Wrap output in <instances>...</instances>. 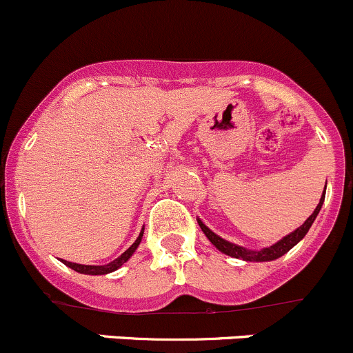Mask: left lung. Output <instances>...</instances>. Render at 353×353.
I'll return each instance as SVG.
<instances>
[{
	"label": "left lung",
	"mask_w": 353,
	"mask_h": 353,
	"mask_svg": "<svg viewBox=\"0 0 353 353\" xmlns=\"http://www.w3.org/2000/svg\"><path fill=\"white\" fill-rule=\"evenodd\" d=\"M323 201H325V192H323V198H321L320 203H318L316 210L313 211V214H311V216L307 218V220L304 221V223L299 226L298 230H294V232H292V233H289L288 236H284L283 240H279V242H277V243H274L272 247L262 248V250H247V248L239 247V245L226 242V240L221 239V236H218L216 233L211 232V230L208 228V226L203 223L201 220H198V223H199V226H201L203 232H205V235L208 236V240H210V242L213 243L214 247L218 248V250L223 252V254L232 255V257H235V259H243V261H248V262H252V261H255V262H267V261H274V259H279L281 255H284L285 252L291 250V248L294 247V245L298 243L304 235H306L307 230H310V226L313 225L314 218H316L318 213H320Z\"/></svg>",
	"instance_id": "1"
}]
</instances>
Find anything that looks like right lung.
<instances>
[{
	"label": "right lung",
	"mask_w": 353,
	"mask_h": 353,
	"mask_svg": "<svg viewBox=\"0 0 353 353\" xmlns=\"http://www.w3.org/2000/svg\"><path fill=\"white\" fill-rule=\"evenodd\" d=\"M142 236H143V230L140 232L139 239L133 242L132 247L128 248V250H125L123 254L120 255L118 259H114L113 262H110V264L106 265H81V264H74V262H68V261H62L65 265L70 267L72 270H76V272H81V274H89V276H103V274H108V272H113V270H117L118 267H121L125 264V262L128 261L130 257H132L133 252L137 250V247H139V243L142 242Z\"/></svg>",
	"instance_id": "obj_1"
}]
</instances>
